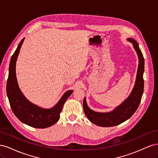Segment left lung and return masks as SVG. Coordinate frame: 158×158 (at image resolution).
<instances>
[{"mask_svg":"<svg viewBox=\"0 0 158 158\" xmlns=\"http://www.w3.org/2000/svg\"><path fill=\"white\" fill-rule=\"evenodd\" d=\"M128 41L133 44L139 58L136 83L129 97L114 111L109 113H98L92 111L88 107L85 98L84 99L83 108L85 115L91 122L100 127H113L125 122L135 113L141 102L144 84L143 78L144 59L137 42L131 38H128Z\"/></svg>","mask_w":158,"mask_h":158,"instance_id":"8db88e82","label":"left lung"}]
</instances>
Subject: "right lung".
<instances>
[{
	"label": "right lung",
	"instance_id": "add662e5",
	"mask_svg": "<svg viewBox=\"0 0 158 158\" xmlns=\"http://www.w3.org/2000/svg\"><path fill=\"white\" fill-rule=\"evenodd\" d=\"M24 39H22L19 44L10 60L6 84L7 96L12 111L19 120L32 127L45 128L53 125L59 121L63 105L73 91L66 92L56 106L49 109L35 106L23 96L17 82L16 62Z\"/></svg>",
	"mask_w": 158,
	"mask_h": 158
}]
</instances>
